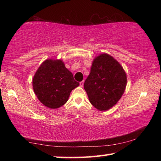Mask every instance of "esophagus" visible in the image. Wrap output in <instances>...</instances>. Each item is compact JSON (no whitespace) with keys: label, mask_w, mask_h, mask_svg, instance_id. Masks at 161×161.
<instances>
[{"label":"esophagus","mask_w":161,"mask_h":161,"mask_svg":"<svg viewBox=\"0 0 161 161\" xmlns=\"http://www.w3.org/2000/svg\"><path fill=\"white\" fill-rule=\"evenodd\" d=\"M80 86L81 87H82L84 86V81H80Z\"/></svg>","instance_id":"34e87169"}]
</instances>
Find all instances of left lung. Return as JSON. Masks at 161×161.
Instances as JSON below:
<instances>
[{"mask_svg":"<svg viewBox=\"0 0 161 161\" xmlns=\"http://www.w3.org/2000/svg\"><path fill=\"white\" fill-rule=\"evenodd\" d=\"M126 85L125 71L118 61L108 54L95 57L84 87L91 104L107 111L121 98Z\"/></svg>","mask_w":161,"mask_h":161,"instance_id":"8db88e82","label":"left lung"}]
</instances>
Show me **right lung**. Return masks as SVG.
<instances>
[{
    "instance_id": "add662e5",
    "label": "right lung",
    "mask_w": 161,
    "mask_h": 161,
    "mask_svg": "<svg viewBox=\"0 0 161 161\" xmlns=\"http://www.w3.org/2000/svg\"><path fill=\"white\" fill-rule=\"evenodd\" d=\"M79 85L61 59L44 61L32 80L37 98L46 107L53 109L66 104L70 92Z\"/></svg>"
}]
</instances>
